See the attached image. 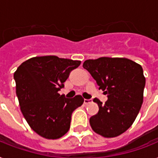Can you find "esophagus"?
Here are the masks:
<instances>
[{
    "instance_id": "34e87169",
    "label": "esophagus",
    "mask_w": 158,
    "mask_h": 158,
    "mask_svg": "<svg viewBox=\"0 0 158 158\" xmlns=\"http://www.w3.org/2000/svg\"><path fill=\"white\" fill-rule=\"evenodd\" d=\"M92 102H93V100H92V99H84V102L85 105H88V104L91 103Z\"/></svg>"
}]
</instances>
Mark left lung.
Wrapping results in <instances>:
<instances>
[{
	"instance_id": "left-lung-1",
	"label": "left lung",
	"mask_w": 158,
	"mask_h": 158,
	"mask_svg": "<svg viewBox=\"0 0 158 158\" xmlns=\"http://www.w3.org/2000/svg\"><path fill=\"white\" fill-rule=\"evenodd\" d=\"M83 67L108 98L103 105L94 99L99 110L89 120L92 129L105 138L121 135L132 125L143 104L145 77L142 66L127 58L100 57L87 60Z\"/></svg>"
}]
</instances>
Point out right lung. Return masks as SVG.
<instances>
[{
    "mask_svg": "<svg viewBox=\"0 0 158 158\" xmlns=\"http://www.w3.org/2000/svg\"><path fill=\"white\" fill-rule=\"evenodd\" d=\"M80 63L56 56H36L23 62L15 72L21 111L31 129L42 137L56 139L65 135L72 113L84 103L80 95L65 98L58 94Z\"/></svg>",
    "mask_w": 158,
    "mask_h": 158,
    "instance_id": "obj_1",
    "label": "right lung"
}]
</instances>
